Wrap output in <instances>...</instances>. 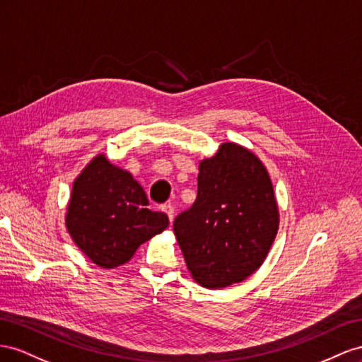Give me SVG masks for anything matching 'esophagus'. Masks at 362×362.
<instances>
[{"label":"esophagus","mask_w":362,"mask_h":362,"mask_svg":"<svg viewBox=\"0 0 362 362\" xmlns=\"http://www.w3.org/2000/svg\"><path fill=\"white\" fill-rule=\"evenodd\" d=\"M162 211L168 215V218H170V221H173V218H174V206L171 204V203H163L162 206Z\"/></svg>","instance_id":"esophagus-1"}]
</instances>
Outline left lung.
Returning <instances> with one entry per match:
<instances>
[{"instance_id": "left-lung-1", "label": "left lung", "mask_w": 362, "mask_h": 362, "mask_svg": "<svg viewBox=\"0 0 362 362\" xmlns=\"http://www.w3.org/2000/svg\"><path fill=\"white\" fill-rule=\"evenodd\" d=\"M197 199L174 218L185 262L208 288L243 282L267 257L279 227L273 185L261 160L233 142L200 163Z\"/></svg>"}]
</instances>
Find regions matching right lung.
Returning a JSON list of instances; mask_svg holds the SVG:
<instances>
[{"label":"right lung","instance_id":"add662e5","mask_svg":"<svg viewBox=\"0 0 362 362\" xmlns=\"http://www.w3.org/2000/svg\"><path fill=\"white\" fill-rule=\"evenodd\" d=\"M167 226V214L148 208L147 195L132 174L113 167L105 156H97L74 182L68 232L103 268L126 264L142 243Z\"/></svg>","mask_w":362,"mask_h":362}]
</instances>
